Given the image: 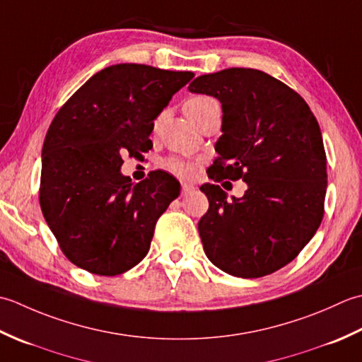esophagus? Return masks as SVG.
Here are the masks:
<instances>
[{"label":"esophagus","mask_w":362,"mask_h":362,"mask_svg":"<svg viewBox=\"0 0 362 362\" xmlns=\"http://www.w3.org/2000/svg\"><path fill=\"white\" fill-rule=\"evenodd\" d=\"M194 190H195V187L192 186V184L182 182V186H181V195H189L190 192H194Z\"/></svg>","instance_id":"1"}]
</instances>
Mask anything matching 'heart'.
I'll return each mask as SVG.
<instances>
[{"instance_id":"b5f03b06","label":"heart","mask_w":362,"mask_h":362,"mask_svg":"<svg viewBox=\"0 0 362 362\" xmlns=\"http://www.w3.org/2000/svg\"><path fill=\"white\" fill-rule=\"evenodd\" d=\"M212 103H217L211 97H206V95H197V97H192L186 101L184 105V109L186 110H198L208 105H212ZM160 165L164 170L168 173H172L175 176H180V178H190L192 175L197 170V164L195 162H190L187 159H182L178 156H170L160 162Z\"/></svg>"}]
</instances>
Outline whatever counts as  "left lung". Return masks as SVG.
<instances>
[{"instance_id": "obj_1", "label": "left lung", "mask_w": 362, "mask_h": 362, "mask_svg": "<svg viewBox=\"0 0 362 362\" xmlns=\"http://www.w3.org/2000/svg\"><path fill=\"white\" fill-rule=\"evenodd\" d=\"M189 90L222 103L209 178L248 186L233 200L217 184L200 187L209 200L198 222L204 253L233 276L274 274L298 256L323 218L327 156L319 123L297 92L261 70L203 75Z\"/></svg>"}]
</instances>
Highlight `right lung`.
I'll list each match as a JSON object with an SVG mask.
<instances>
[{
	"label": "right lung",
	"instance_id": "1",
	"mask_svg": "<svg viewBox=\"0 0 362 362\" xmlns=\"http://www.w3.org/2000/svg\"><path fill=\"white\" fill-rule=\"evenodd\" d=\"M195 75L117 64L81 86L51 122L42 150L40 208L62 253L101 276L124 274L150 250L180 182L162 170L137 184L122 156L153 144L154 120Z\"/></svg>",
	"mask_w": 362,
	"mask_h": 362
}]
</instances>
